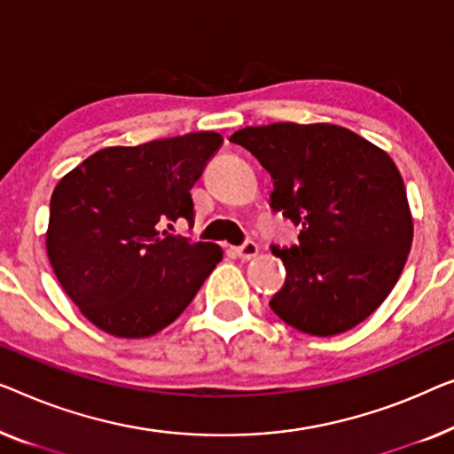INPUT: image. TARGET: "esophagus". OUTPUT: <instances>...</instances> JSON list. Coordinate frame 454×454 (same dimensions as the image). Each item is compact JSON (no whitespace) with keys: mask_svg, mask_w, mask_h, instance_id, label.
Instances as JSON below:
<instances>
[{"mask_svg":"<svg viewBox=\"0 0 454 454\" xmlns=\"http://www.w3.org/2000/svg\"><path fill=\"white\" fill-rule=\"evenodd\" d=\"M235 254H238V258H241V260H254L255 255L260 254V247H258V243L247 241V243H243L241 247H235Z\"/></svg>","mask_w":454,"mask_h":454,"instance_id":"obj_1","label":"esophagus"}]
</instances>
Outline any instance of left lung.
I'll list each match as a JSON object with an SVG mask.
<instances>
[{"mask_svg": "<svg viewBox=\"0 0 454 454\" xmlns=\"http://www.w3.org/2000/svg\"><path fill=\"white\" fill-rule=\"evenodd\" d=\"M229 141L272 176L274 211L301 225L299 246L272 247L286 268L272 311L309 336L352 330L389 297L413 241L395 161L327 122L246 127Z\"/></svg>", "mask_w": 454, "mask_h": 454, "instance_id": "obj_1", "label": "left lung"}]
</instances>
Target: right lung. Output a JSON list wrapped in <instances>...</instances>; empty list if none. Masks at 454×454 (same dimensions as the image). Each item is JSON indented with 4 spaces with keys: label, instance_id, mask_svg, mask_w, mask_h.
Wrapping results in <instances>:
<instances>
[{
    "label": "right lung",
    "instance_id": "1",
    "mask_svg": "<svg viewBox=\"0 0 454 454\" xmlns=\"http://www.w3.org/2000/svg\"><path fill=\"white\" fill-rule=\"evenodd\" d=\"M223 145L213 130L96 151L52 190L47 254L82 315L114 338L180 317L223 260L215 243L163 231L194 221L190 190Z\"/></svg>",
    "mask_w": 454,
    "mask_h": 454
}]
</instances>
